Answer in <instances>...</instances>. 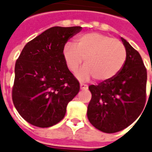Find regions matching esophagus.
I'll return each mask as SVG.
<instances>
[{
    "instance_id": "34e87169",
    "label": "esophagus",
    "mask_w": 152,
    "mask_h": 152,
    "mask_svg": "<svg viewBox=\"0 0 152 152\" xmlns=\"http://www.w3.org/2000/svg\"><path fill=\"white\" fill-rule=\"evenodd\" d=\"M80 89H82V90H86V89H88V86L86 85V84H84V83H80Z\"/></svg>"
}]
</instances>
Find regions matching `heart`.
Instances as JSON below:
<instances>
[{"label":"heart","mask_w":152,"mask_h":152,"mask_svg":"<svg viewBox=\"0 0 152 152\" xmlns=\"http://www.w3.org/2000/svg\"><path fill=\"white\" fill-rule=\"evenodd\" d=\"M63 59L71 72L85 66L76 74L80 80L91 77L100 81L108 80L117 75L126 61V49L121 40L107 35L92 32L80 36L63 47Z\"/></svg>","instance_id":"obj_1"}]
</instances>
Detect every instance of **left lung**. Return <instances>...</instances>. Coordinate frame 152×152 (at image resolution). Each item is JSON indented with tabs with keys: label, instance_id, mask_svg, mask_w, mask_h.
Returning <instances> with one entry per match:
<instances>
[{
	"label": "left lung",
	"instance_id": "obj_1",
	"mask_svg": "<svg viewBox=\"0 0 152 152\" xmlns=\"http://www.w3.org/2000/svg\"><path fill=\"white\" fill-rule=\"evenodd\" d=\"M121 39L127 53L123 68L112 79L89 86L92 98L88 105V119L93 126L107 134L134 123L147 99V74L142 57L127 40Z\"/></svg>",
	"mask_w": 152,
	"mask_h": 152
}]
</instances>
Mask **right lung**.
<instances>
[{"mask_svg":"<svg viewBox=\"0 0 152 152\" xmlns=\"http://www.w3.org/2000/svg\"><path fill=\"white\" fill-rule=\"evenodd\" d=\"M81 27H53L29 41L16 61L12 99L19 115L32 125L58 124L80 91L79 81L66 67L63 47Z\"/></svg>","mask_w":152,"mask_h":152,"instance_id":"obj_1","label":"right lung"}]
</instances>
